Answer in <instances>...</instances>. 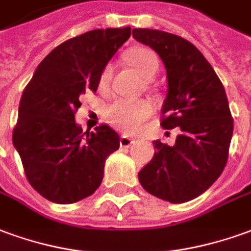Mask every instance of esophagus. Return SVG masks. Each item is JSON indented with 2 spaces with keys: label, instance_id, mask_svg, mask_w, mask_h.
<instances>
[{
  "label": "esophagus",
  "instance_id": "esophagus-1",
  "mask_svg": "<svg viewBox=\"0 0 251 251\" xmlns=\"http://www.w3.org/2000/svg\"><path fill=\"white\" fill-rule=\"evenodd\" d=\"M120 144L121 147H130L131 144H134V140L130 137H127V136H121Z\"/></svg>",
  "mask_w": 251,
  "mask_h": 251
}]
</instances>
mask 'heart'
<instances>
[{
	"instance_id": "1",
	"label": "heart",
	"mask_w": 251,
	"mask_h": 251,
	"mask_svg": "<svg viewBox=\"0 0 251 251\" xmlns=\"http://www.w3.org/2000/svg\"><path fill=\"white\" fill-rule=\"evenodd\" d=\"M129 64L144 78H151L159 68L156 54L145 47H134L127 52ZM111 75V66L107 65L100 75V85H106ZM153 113V108L147 100H127L117 99L106 107V118L117 129L125 133L140 130L145 121Z\"/></svg>"
}]
</instances>
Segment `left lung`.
Listing matches in <instances>:
<instances>
[{"mask_svg":"<svg viewBox=\"0 0 251 251\" xmlns=\"http://www.w3.org/2000/svg\"><path fill=\"white\" fill-rule=\"evenodd\" d=\"M131 34L166 66L160 125L179 130L173 147L156 140L153 157L138 179L157 199L186 202L209 189L226 167L234 131L227 95L211 64L189 40L150 28H134Z\"/></svg>","mask_w":251,"mask_h":251,"instance_id":"obj_1","label":"left lung"}]
</instances>
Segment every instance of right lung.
Here are the masks:
<instances>
[{
  "mask_svg": "<svg viewBox=\"0 0 251 251\" xmlns=\"http://www.w3.org/2000/svg\"><path fill=\"white\" fill-rule=\"evenodd\" d=\"M130 27L92 29L61 43L36 68L23 92L13 145L29 185L51 202L73 204L100 186L104 162L120 148L110 126L85 133L75 122L85 89L130 36Z\"/></svg>",
  "mask_w": 251,
  "mask_h": 251,
  "instance_id": "obj_1",
  "label": "right lung"
}]
</instances>
